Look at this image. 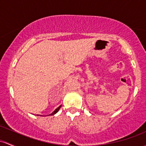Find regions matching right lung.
I'll use <instances>...</instances> for the list:
<instances>
[{
    "label": "right lung",
    "mask_w": 146,
    "mask_h": 146,
    "mask_svg": "<svg viewBox=\"0 0 146 146\" xmlns=\"http://www.w3.org/2000/svg\"><path fill=\"white\" fill-rule=\"evenodd\" d=\"M60 107H61V106H59V107H58V108H57L54 111V112H52V114H49V115H54V114H56V112H58V110H60ZM48 115V116H49ZM40 116H41V115H40Z\"/></svg>",
    "instance_id": "add662e5"
}]
</instances>
